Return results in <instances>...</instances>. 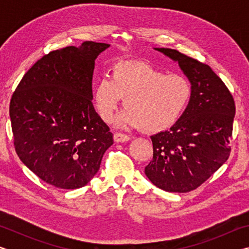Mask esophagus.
<instances>
[{
	"label": "esophagus",
	"mask_w": 249,
	"mask_h": 249,
	"mask_svg": "<svg viewBox=\"0 0 249 249\" xmlns=\"http://www.w3.org/2000/svg\"><path fill=\"white\" fill-rule=\"evenodd\" d=\"M113 138H114L115 142H128L130 140L129 136H127V135H125V134H122V133H115Z\"/></svg>",
	"instance_id": "esophagus-1"
}]
</instances>
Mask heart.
<instances>
[{"mask_svg":"<svg viewBox=\"0 0 249 249\" xmlns=\"http://www.w3.org/2000/svg\"><path fill=\"white\" fill-rule=\"evenodd\" d=\"M191 83L182 74H166L144 62H119L111 79L102 78L93 89L99 116L111 123L124 100L126 108L117 119L120 127H142L158 133L178 123L190 102Z\"/></svg>","mask_w":249,"mask_h":249,"instance_id":"b5f03b06","label":"heart"}]
</instances>
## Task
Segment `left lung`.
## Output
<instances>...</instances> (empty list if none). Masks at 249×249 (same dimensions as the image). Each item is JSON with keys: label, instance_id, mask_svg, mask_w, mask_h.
<instances>
[{"label": "left lung", "instance_id": "left-lung-1", "mask_svg": "<svg viewBox=\"0 0 249 249\" xmlns=\"http://www.w3.org/2000/svg\"><path fill=\"white\" fill-rule=\"evenodd\" d=\"M191 83L190 102L169 130L151 136L153 160L145 175L168 192H189L208 180L230 157L235 103L231 92L208 65L169 48H155Z\"/></svg>", "mask_w": 249, "mask_h": 249}]
</instances>
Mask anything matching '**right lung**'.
I'll return each mask as SVG.
<instances>
[{
	"label": "right lung",
	"instance_id": "add662e5",
	"mask_svg": "<svg viewBox=\"0 0 249 249\" xmlns=\"http://www.w3.org/2000/svg\"><path fill=\"white\" fill-rule=\"evenodd\" d=\"M108 44L53 50L29 69L10 103L14 146L29 170L60 189L86 185L113 134L92 104L95 59Z\"/></svg>",
	"mask_w": 249,
	"mask_h": 249
}]
</instances>
